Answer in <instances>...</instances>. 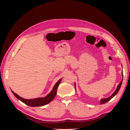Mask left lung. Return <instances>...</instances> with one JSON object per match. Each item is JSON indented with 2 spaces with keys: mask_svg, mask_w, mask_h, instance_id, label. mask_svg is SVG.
<instances>
[{
  "mask_svg": "<svg viewBox=\"0 0 130 130\" xmlns=\"http://www.w3.org/2000/svg\"><path fill=\"white\" fill-rule=\"evenodd\" d=\"M122 76H123V71H122ZM122 82H123V79H122V80L121 81V82H120V84L118 85V87L116 89V90L115 91V92H114L112 95L110 96L109 97L107 98H105V99H101V100H100V104H105L106 103H107V102L109 101L110 100H111V99H112V98L115 96L116 94L118 93V92H119V90L120 88V87L121 86V84H122ZM75 89H76V87H75Z\"/></svg>",
  "mask_w": 130,
  "mask_h": 130,
  "instance_id": "left-lung-1",
  "label": "left lung"
}]
</instances>
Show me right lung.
Instances as JSON below:
<instances>
[{
  "instance_id": "obj_1",
  "label": "right lung",
  "mask_w": 130,
  "mask_h": 130,
  "mask_svg": "<svg viewBox=\"0 0 130 130\" xmlns=\"http://www.w3.org/2000/svg\"><path fill=\"white\" fill-rule=\"evenodd\" d=\"M62 80V78L59 80L56 84L55 85L54 87L52 89V91L50 93H49L48 95L44 98H36V99H25L21 96H19L16 93H14L12 90V92L13 94V95L16 97L17 99L19 100H21L23 103L28 105L31 107H38V106H42L45 105L46 104H49L50 102L52 101L55 96H56L57 93V88L59 86V84L61 83Z\"/></svg>"
}]
</instances>
